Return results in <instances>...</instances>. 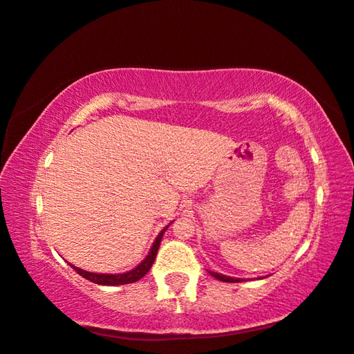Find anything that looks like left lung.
<instances>
[{
	"instance_id": "8db88e82",
	"label": "left lung",
	"mask_w": 354,
	"mask_h": 354,
	"mask_svg": "<svg viewBox=\"0 0 354 354\" xmlns=\"http://www.w3.org/2000/svg\"><path fill=\"white\" fill-rule=\"evenodd\" d=\"M209 274L212 277H215L216 280H221V281H227V283H239V281H243V279H238V277H229V276H224V274H219L215 271H209ZM263 279V277H262Z\"/></svg>"
}]
</instances>
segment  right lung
<instances>
[{"label": "right lung", "instance_id": "right-lung-1", "mask_svg": "<svg viewBox=\"0 0 354 354\" xmlns=\"http://www.w3.org/2000/svg\"><path fill=\"white\" fill-rule=\"evenodd\" d=\"M171 225V223L163 227L162 232L157 234L156 241L153 242V245L150 248V253L147 254V257L144 259L142 262H140L136 268H133L127 272H122V274H104V272H91V271H84L82 268H78V266H74L71 265V268H74L77 271V274H80L82 277H84L86 280L92 281V283H97V285H103V286H116V285H127V283H135V281L142 279L145 274L150 271V268L154 263V259H156V254H157V250H159L160 247V242H162V236L163 233L167 232L168 227Z\"/></svg>", "mask_w": 354, "mask_h": 354}]
</instances>
